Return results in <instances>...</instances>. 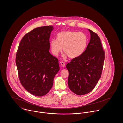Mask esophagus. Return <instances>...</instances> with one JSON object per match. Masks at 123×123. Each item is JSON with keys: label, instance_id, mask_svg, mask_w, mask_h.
I'll use <instances>...</instances> for the list:
<instances>
[{"label": "esophagus", "instance_id": "obj_1", "mask_svg": "<svg viewBox=\"0 0 123 123\" xmlns=\"http://www.w3.org/2000/svg\"><path fill=\"white\" fill-rule=\"evenodd\" d=\"M60 64H61V66H62V67H64L65 65V63L64 62H60Z\"/></svg>", "mask_w": 123, "mask_h": 123}]
</instances>
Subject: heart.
Segmentation results:
<instances>
[{
  "label": "heart",
  "mask_w": 123,
  "mask_h": 123,
  "mask_svg": "<svg viewBox=\"0 0 123 123\" xmlns=\"http://www.w3.org/2000/svg\"><path fill=\"white\" fill-rule=\"evenodd\" d=\"M57 40H52L50 45L53 54L58 56L62 51L71 59L79 57L84 52L88 39L87 35L82 32L65 31L59 33Z\"/></svg>",
  "instance_id": "1"
}]
</instances>
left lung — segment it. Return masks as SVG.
Instances as JSON below:
<instances>
[{
    "label": "left lung",
    "instance_id": "left-lung-1",
    "mask_svg": "<svg viewBox=\"0 0 123 123\" xmlns=\"http://www.w3.org/2000/svg\"><path fill=\"white\" fill-rule=\"evenodd\" d=\"M88 30L90 39L86 50L66 65L69 72V87L78 95L87 94L95 88L101 77L105 59L99 37Z\"/></svg>",
    "mask_w": 123,
    "mask_h": 123
}]
</instances>
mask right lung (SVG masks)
<instances>
[{"label": "right lung", "mask_w": 123, "mask_h": 123, "mask_svg": "<svg viewBox=\"0 0 123 123\" xmlns=\"http://www.w3.org/2000/svg\"><path fill=\"white\" fill-rule=\"evenodd\" d=\"M53 26L36 28L22 39L16 63L21 84L35 96L45 95L52 88L60 70L59 61L50 53V37Z\"/></svg>", "instance_id": "1"}]
</instances>
